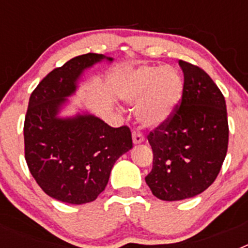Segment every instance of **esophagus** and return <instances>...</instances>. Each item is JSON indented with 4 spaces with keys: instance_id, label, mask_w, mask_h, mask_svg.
<instances>
[{
    "instance_id": "obj_1",
    "label": "esophagus",
    "mask_w": 248,
    "mask_h": 248,
    "mask_svg": "<svg viewBox=\"0 0 248 248\" xmlns=\"http://www.w3.org/2000/svg\"><path fill=\"white\" fill-rule=\"evenodd\" d=\"M143 141H144L143 135L140 134V133H137V131H134V133H133V143L137 145V144H141Z\"/></svg>"
}]
</instances>
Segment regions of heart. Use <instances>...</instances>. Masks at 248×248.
<instances>
[{"label":"heart","mask_w":248,"mask_h":248,"mask_svg":"<svg viewBox=\"0 0 248 248\" xmlns=\"http://www.w3.org/2000/svg\"><path fill=\"white\" fill-rule=\"evenodd\" d=\"M184 80L172 67H140L129 72L119 87V98L137 107L138 122L145 128H159L181 102Z\"/></svg>","instance_id":"b5f03b06"}]
</instances>
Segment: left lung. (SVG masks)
<instances>
[{
  "label": "left lung",
  "instance_id": "obj_1",
  "mask_svg": "<svg viewBox=\"0 0 248 248\" xmlns=\"http://www.w3.org/2000/svg\"><path fill=\"white\" fill-rule=\"evenodd\" d=\"M184 73L181 104L150 131L153 169L145 177L160 200L179 201L205 191L217 177L229 145L226 102L210 76L179 61Z\"/></svg>",
  "mask_w": 248,
  "mask_h": 248
}]
</instances>
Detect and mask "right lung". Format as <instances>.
<instances>
[{
    "instance_id": "right-lung-1",
    "label": "right lung",
    "mask_w": 248,
    "mask_h": 248,
    "mask_svg": "<svg viewBox=\"0 0 248 248\" xmlns=\"http://www.w3.org/2000/svg\"><path fill=\"white\" fill-rule=\"evenodd\" d=\"M111 57L87 53L68 61L31 94L25 119V157L41 189L72 205L92 202L105 189L113 165L133 148L128 126L111 128L89 113H59L87 69Z\"/></svg>"
}]
</instances>
